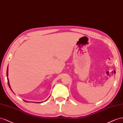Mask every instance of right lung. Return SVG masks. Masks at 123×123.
<instances>
[{
	"instance_id": "right-lung-1",
	"label": "right lung",
	"mask_w": 123,
	"mask_h": 123,
	"mask_svg": "<svg viewBox=\"0 0 123 123\" xmlns=\"http://www.w3.org/2000/svg\"><path fill=\"white\" fill-rule=\"evenodd\" d=\"M8 68H7V71H6V76L8 77ZM7 79H8V85H9V87H10V89L11 90V87H10V84H9V79H8V78H7ZM11 91H12V90H11ZM24 101H25L26 102H28L27 101H26V100H24Z\"/></svg>"
}]
</instances>
